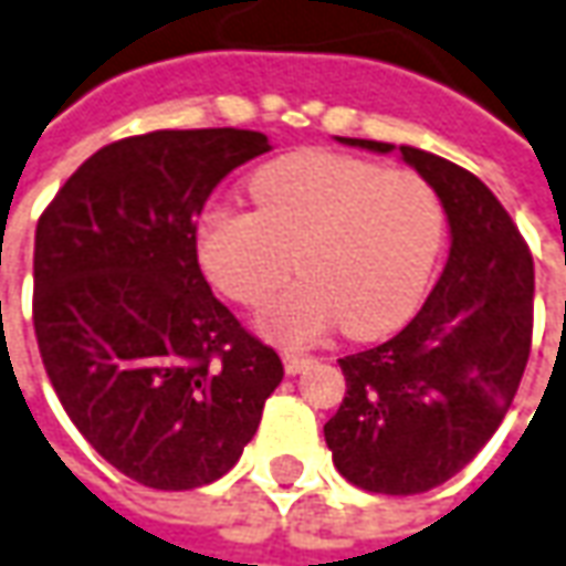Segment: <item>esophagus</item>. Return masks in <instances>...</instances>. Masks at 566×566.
<instances>
[{
    "mask_svg": "<svg viewBox=\"0 0 566 566\" xmlns=\"http://www.w3.org/2000/svg\"><path fill=\"white\" fill-rule=\"evenodd\" d=\"M282 363H284V371H287V375H300V371H303L306 365L313 363V356H300V353H284Z\"/></svg>",
    "mask_w": 566,
    "mask_h": 566,
    "instance_id": "esophagus-1",
    "label": "esophagus"
}]
</instances>
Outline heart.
<instances>
[{"label": "heart", "mask_w": 566, "mask_h": 566, "mask_svg": "<svg viewBox=\"0 0 566 566\" xmlns=\"http://www.w3.org/2000/svg\"><path fill=\"white\" fill-rule=\"evenodd\" d=\"M251 195L256 213H203L198 256L210 282L241 306L266 303L297 256L306 279L260 315L269 337L310 344L337 322L353 337H378L415 313L446 238L443 201L421 172L300 151L256 172Z\"/></svg>", "instance_id": "heart-1"}]
</instances>
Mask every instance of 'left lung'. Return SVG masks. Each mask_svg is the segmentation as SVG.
I'll list each match as a JSON object with an SVG mask.
<instances>
[{
	"label": "left lung",
	"mask_w": 566,
	"mask_h": 566,
	"mask_svg": "<svg viewBox=\"0 0 566 566\" xmlns=\"http://www.w3.org/2000/svg\"><path fill=\"white\" fill-rule=\"evenodd\" d=\"M399 154L443 201L449 260L402 332L340 359L347 394L325 424L334 468L384 495L428 493L474 459L509 415L533 340V253L509 210L459 164L412 145Z\"/></svg>",
	"instance_id": "obj_1"
}]
</instances>
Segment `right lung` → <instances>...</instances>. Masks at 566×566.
Returning a JSON list of instances; mask_svg holds the SVG:
<instances>
[{
    "label": "right lung",
    "instance_id": "1",
    "mask_svg": "<svg viewBox=\"0 0 566 566\" xmlns=\"http://www.w3.org/2000/svg\"><path fill=\"white\" fill-rule=\"evenodd\" d=\"M269 151L253 129H154L92 154L36 222L33 328L76 430L120 474L195 490L241 459L282 359L198 263L213 188Z\"/></svg>",
    "mask_w": 566,
    "mask_h": 566
}]
</instances>
